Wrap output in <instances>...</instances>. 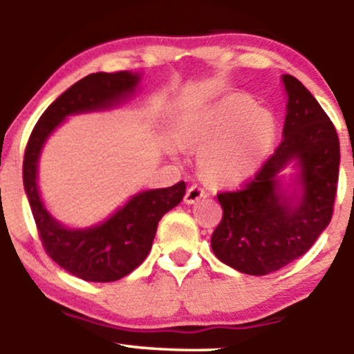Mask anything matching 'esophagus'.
Returning <instances> with one entry per match:
<instances>
[{"label": "esophagus", "instance_id": "esophagus-1", "mask_svg": "<svg viewBox=\"0 0 354 354\" xmlns=\"http://www.w3.org/2000/svg\"><path fill=\"white\" fill-rule=\"evenodd\" d=\"M203 196H205V189L200 188L198 185H193V186H189L188 191H186L185 201L188 203V205H194V203L200 201Z\"/></svg>", "mask_w": 354, "mask_h": 354}]
</instances>
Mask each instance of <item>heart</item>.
Instances as JSON below:
<instances>
[{
    "instance_id": "1",
    "label": "heart",
    "mask_w": 354,
    "mask_h": 354,
    "mask_svg": "<svg viewBox=\"0 0 354 354\" xmlns=\"http://www.w3.org/2000/svg\"><path fill=\"white\" fill-rule=\"evenodd\" d=\"M188 143L205 148L201 173L214 183H239L265 161L276 136L271 111L253 108V101L228 96L198 111L183 126Z\"/></svg>"
}]
</instances>
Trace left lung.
I'll return each mask as SVG.
<instances>
[{
    "label": "left lung",
    "mask_w": 354,
    "mask_h": 354,
    "mask_svg": "<svg viewBox=\"0 0 354 354\" xmlns=\"http://www.w3.org/2000/svg\"><path fill=\"white\" fill-rule=\"evenodd\" d=\"M281 81L288 96L281 145L245 188L218 194L223 219L211 236L219 261L251 276L281 270L315 245L331 221L338 185L335 126L295 76Z\"/></svg>",
    "instance_id": "obj_1"
}]
</instances>
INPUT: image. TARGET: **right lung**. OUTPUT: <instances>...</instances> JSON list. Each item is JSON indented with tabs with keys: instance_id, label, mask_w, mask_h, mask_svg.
Masks as SVG:
<instances>
[{
	"instance_id": "obj_1",
	"label": "right lung",
	"mask_w": 354,
	"mask_h": 354,
	"mask_svg": "<svg viewBox=\"0 0 354 354\" xmlns=\"http://www.w3.org/2000/svg\"><path fill=\"white\" fill-rule=\"evenodd\" d=\"M141 73H93L59 95L36 123L23 161V183L44 250L53 261L84 281L109 283L131 273L151 250L160 219L178 206L185 181L169 188L133 194L111 216L86 228H70L48 211L38 188L43 146L68 116L108 111L128 101L140 88Z\"/></svg>"
}]
</instances>
